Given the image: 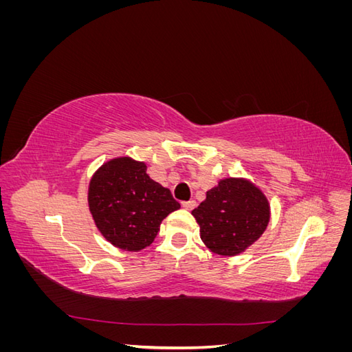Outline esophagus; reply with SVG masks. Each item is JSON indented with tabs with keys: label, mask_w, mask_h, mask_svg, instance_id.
Segmentation results:
<instances>
[{
	"label": "esophagus",
	"mask_w": 352,
	"mask_h": 352,
	"mask_svg": "<svg viewBox=\"0 0 352 352\" xmlns=\"http://www.w3.org/2000/svg\"><path fill=\"white\" fill-rule=\"evenodd\" d=\"M182 207L186 210H194L197 207V201L195 199H189V201H184Z\"/></svg>",
	"instance_id": "34e87169"
}]
</instances>
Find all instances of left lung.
Returning a JSON list of instances; mask_svg holds the SVG:
<instances>
[{
	"mask_svg": "<svg viewBox=\"0 0 352 352\" xmlns=\"http://www.w3.org/2000/svg\"><path fill=\"white\" fill-rule=\"evenodd\" d=\"M201 239L219 255H238L257 241L270 220L269 201L245 179H223L192 210Z\"/></svg>",
	"mask_w": 352,
	"mask_h": 352,
	"instance_id": "1",
	"label": "left lung"
}]
</instances>
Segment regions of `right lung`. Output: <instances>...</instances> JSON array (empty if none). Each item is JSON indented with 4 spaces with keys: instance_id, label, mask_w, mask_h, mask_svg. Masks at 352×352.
I'll return each instance as SVG.
<instances>
[{
    "instance_id": "obj_1",
    "label": "right lung",
    "mask_w": 352,
    "mask_h": 352,
    "mask_svg": "<svg viewBox=\"0 0 352 352\" xmlns=\"http://www.w3.org/2000/svg\"><path fill=\"white\" fill-rule=\"evenodd\" d=\"M89 211L102 236L124 251L151 245L163 219L180 204L170 189L146 175V166L129 157L113 158L92 176Z\"/></svg>"
}]
</instances>
